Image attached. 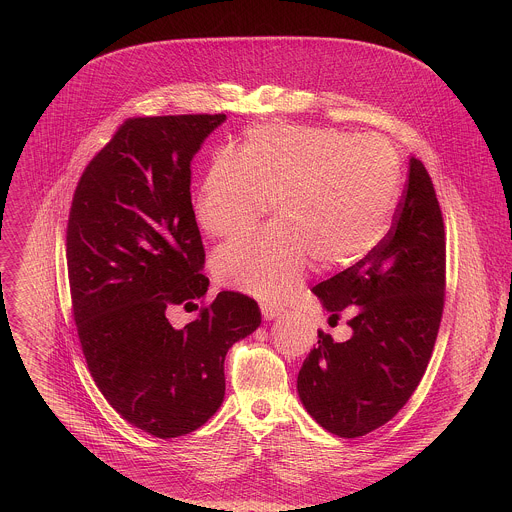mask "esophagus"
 Wrapping results in <instances>:
<instances>
[{
    "mask_svg": "<svg viewBox=\"0 0 512 512\" xmlns=\"http://www.w3.org/2000/svg\"><path fill=\"white\" fill-rule=\"evenodd\" d=\"M260 311H262V317H264L266 321H272V319H276V317H280V315L284 313L282 307H278V305H274V303H268V301L260 303Z\"/></svg>",
    "mask_w": 512,
    "mask_h": 512,
    "instance_id": "obj_1",
    "label": "esophagus"
}]
</instances>
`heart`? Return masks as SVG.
Segmentation results:
<instances>
[{"instance_id": "1", "label": "heart", "mask_w": 512, "mask_h": 512, "mask_svg": "<svg viewBox=\"0 0 512 512\" xmlns=\"http://www.w3.org/2000/svg\"><path fill=\"white\" fill-rule=\"evenodd\" d=\"M402 183L396 147L380 136L333 128L258 126L217 157L195 197V219L211 236H234L268 213L278 220L220 246L222 286L280 299L303 280L311 258L325 268L359 262L380 242Z\"/></svg>"}]
</instances>
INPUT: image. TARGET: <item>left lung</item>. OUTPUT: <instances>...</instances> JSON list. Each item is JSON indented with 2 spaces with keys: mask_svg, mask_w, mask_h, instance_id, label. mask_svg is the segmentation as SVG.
I'll use <instances>...</instances> for the list:
<instances>
[{
  "mask_svg": "<svg viewBox=\"0 0 512 512\" xmlns=\"http://www.w3.org/2000/svg\"><path fill=\"white\" fill-rule=\"evenodd\" d=\"M445 290V232L424 163L410 157L408 185L388 234L355 266L321 282L333 327L341 313L351 337L319 331L297 374L307 414L339 438L384 426L420 384L438 337Z\"/></svg>",
  "mask_w": 512,
  "mask_h": 512,
  "instance_id": "1",
  "label": "left lung"
}]
</instances>
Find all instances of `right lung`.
I'll return each mask as SVG.
<instances>
[{"label": "right lung", "instance_id": "obj_1", "mask_svg": "<svg viewBox=\"0 0 512 512\" xmlns=\"http://www.w3.org/2000/svg\"><path fill=\"white\" fill-rule=\"evenodd\" d=\"M224 120H126L74 191L67 264L82 353L108 404L155 438L185 436L215 416L228 349L262 323L258 303L234 292L183 329L165 315L199 307L209 290L191 161Z\"/></svg>", "mask_w": 512, "mask_h": 512}]
</instances>
